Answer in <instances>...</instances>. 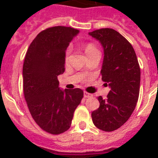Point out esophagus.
<instances>
[{"label":"esophagus","mask_w":158,"mask_h":158,"mask_svg":"<svg viewBox=\"0 0 158 158\" xmlns=\"http://www.w3.org/2000/svg\"><path fill=\"white\" fill-rule=\"evenodd\" d=\"M84 98H90V97H93V95H92L91 94H89V93H87V92H84Z\"/></svg>","instance_id":"esophagus-1"}]
</instances>
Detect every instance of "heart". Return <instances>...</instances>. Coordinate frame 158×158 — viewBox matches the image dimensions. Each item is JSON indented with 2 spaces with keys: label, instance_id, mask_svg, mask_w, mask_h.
I'll list each match as a JSON object with an SVG mask.
<instances>
[{
  "label": "heart",
  "instance_id": "obj_1",
  "mask_svg": "<svg viewBox=\"0 0 158 158\" xmlns=\"http://www.w3.org/2000/svg\"><path fill=\"white\" fill-rule=\"evenodd\" d=\"M84 51H85V53H86L87 56H89V55L93 54L94 52H98V48L94 45V44H92V43H89V44H87L85 47H84ZM69 51H67L66 53V60H68V56H69Z\"/></svg>",
  "mask_w": 158,
  "mask_h": 158
}]
</instances>
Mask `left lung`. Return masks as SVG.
Masks as SVG:
<instances>
[{
    "label": "left lung",
    "instance_id": "1",
    "mask_svg": "<svg viewBox=\"0 0 158 158\" xmlns=\"http://www.w3.org/2000/svg\"><path fill=\"white\" fill-rule=\"evenodd\" d=\"M103 48L102 79L110 89L98 109L92 112L94 125L113 131L125 124L135 110L139 94L140 68L132 45L117 31L101 28L89 33Z\"/></svg>",
    "mask_w": 158,
    "mask_h": 158
}]
</instances>
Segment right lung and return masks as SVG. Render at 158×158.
<instances>
[{"label":"right lung","instance_id":"obj_1","mask_svg":"<svg viewBox=\"0 0 158 158\" xmlns=\"http://www.w3.org/2000/svg\"><path fill=\"white\" fill-rule=\"evenodd\" d=\"M79 31L56 26L38 34L23 66V94L31 115L43 130L59 135L69 130L84 92L60 89L57 76L64 72L65 52Z\"/></svg>","mask_w":158,"mask_h":158}]
</instances>
